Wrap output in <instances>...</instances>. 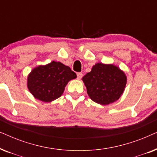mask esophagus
<instances>
[{"mask_svg":"<svg viewBox=\"0 0 157 157\" xmlns=\"http://www.w3.org/2000/svg\"><path fill=\"white\" fill-rule=\"evenodd\" d=\"M82 76H83L82 73H78V74H77V79H78V80H80V79H81Z\"/></svg>","mask_w":157,"mask_h":157,"instance_id":"34e87169","label":"esophagus"}]
</instances>
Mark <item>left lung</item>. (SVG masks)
I'll return each mask as SVG.
<instances>
[{"label": "left lung", "instance_id": "left-lung-1", "mask_svg": "<svg viewBox=\"0 0 157 157\" xmlns=\"http://www.w3.org/2000/svg\"><path fill=\"white\" fill-rule=\"evenodd\" d=\"M87 94L94 102L108 105L123 94L127 78L123 71L113 64L97 63L82 78Z\"/></svg>", "mask_w": 157, "mask_h": 157}]
</instances>
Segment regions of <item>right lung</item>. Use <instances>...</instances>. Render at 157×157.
Segmentation results:
<instances>
[{
	"label": "right lung",
	"mask_w": 157,
	"mask_h": 157,
	"mask_svg": "<svg viewBox=\"0 0 157 157\" xmlns=\"http://www.w3.org/2000/svg\"><path fill=\"white\" fill-rule=\"evenodd\" d=\"M76 78V74L70 67L52 61L34 68L28 76L27 86L36 99L51 102L59 98L68 81Z\"/></svg>",
	"instance_id": "add662e5"
}]
</instances>
